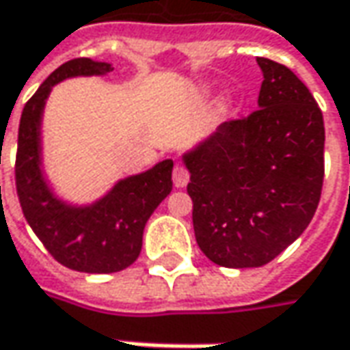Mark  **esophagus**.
Wrapping results in <instances>:
<instances>
[{
  "instance_id": "esophagus-1",
  "label": "esophagus",
  "mask_w": 350,
  "mask_h": 350,
  "mask_svg": "<svg viewBox=\"0 0 350 350\" xmlns=\"http://www.w3.org/2000/svg\"><path fill=\"white\" fill-rule=\"evenodd\" d=\"M189 171L185 170L183 165H177L175 170H173V183H175V187L177 189H183V187H187L189 185Z\"/></svg>"
}]
</instances>
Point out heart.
I'll list each match as a JSON object with an SVG mask.
<instances>
[{
  "mask_svg": "<svg viewBox=\"0 0 350 350\" xmlns=\"http://www.w3.org/2000/svg\"><path fill=\"white\" fill-rule=\"evenodd\" d=\"M206 96H208V92H206V90H198V92H196V100H204ZM229 105H231V100H225L224 109L225 107H229Z\"/></svg>",
  "mask_w": 350,
  "mask_h": 350,
  "instance_id": "heart-1",
  "label": "heart"
}]
</instances>
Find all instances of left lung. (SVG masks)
<instances>
[{
    "mask_svg": "<svg viewBox=\"0 0 350 350\" xmlns=\"http://www.w3.org/2000/svg\"><path fill=\"white\" fill-rule=\"evenodd\" d=\"M256 61L260 109L183 154L196 243L224 268H260L279 256L308 227L322 194V111L291 69Z\"/></svg>",
    "mask_w": 350,
    "mask_h": 350,
    "instance_id": "8db88e82",
    "label": "left lung"
}]
</instances>
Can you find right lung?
<instances>
[{
	"label": "right lung",
	"instance_id": "1",
	"mask_svg": "<svg viewBox=\"0 0 350 350\" xmlns=\"http://www.w3.org/2000/svg\"><path fill=\"white\" fill-rule=\"evenodd\" d=\"M111 63L81 57L63 63L40 84L21 115L15 179L28 225L59 264L84 273L129 268L142 250L150 215L173 189V159L119 179L104 196L77 204L61 198L44 171L42 119L55 84L75 77H104Z\"/></svg>",
	"mask_w": 350,
	"mask_h": 350
}]
</instances>
